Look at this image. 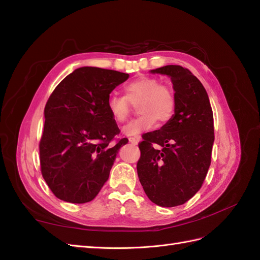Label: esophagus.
<instances>
[{"mask_svg":"<svg viewBox=\"0 0 260 260\" xmlns=\"http://www.w3.org/2000/svg\"><path fill=\"white\" fill-rule=\"evenodd\" d=\"M140 140H141V137H140V136H134V137H129V138H128L129 143L134 144V145H137V143L140 142Z\"/></svg>","mask_w":260,"mask_h":260,"instance_id":"esophagus-1","label":"esophagus"}]
</instances>
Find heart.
<instances>
[{
    "instance_id": "heart-1",
    "label": "heart",
    "mask_w": 260,
    "mask_h": 260,
    "mask_svg": "<svg viewBox=\"0 0 260 260\" xmlns=\"http://www.w3.org/2000/svg\"><path fill=\"white\" fill-rule=\"evenodd\" d=\"M140 117L124 128L126 135H137L154 127L156 120L165 124L173 118L176 111L175 93L166 84L155 77L143 76L124 86V96L111 94L107 99V108L117 123H125L137 106Z\"/></svg>"
}]
</instances>
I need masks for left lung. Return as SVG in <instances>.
I'll list each match as a JSON object with an SVG mask.
<instances>
[{
    "label": "left lung",
    "instance_id": "obj_1",
    "mask_svg": "<svg viewBox=\"0 0 260 260\" xmlns=\"http://www.w3.org/2000/svg\"><path fill=\"white\" fill-rule=\"evenodd\" d=\"M152 72L171 77L176 111L160 129L142 136L137 174L150 201L175 207L189 201L206 178L215 140L214 116L206 89L189 70L166 65Z\"/></svg>",
    "mask_w": 260,
    "mask_h": 260
}]
</instances>
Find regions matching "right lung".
<instances>
[{"mask_svg":"<svg viewBox=\"0 0 260 260\" xmlns=\"http://www.w3.org/2000/svg\"><path fill=\"white\" fill-rule=\"evenodd\" d=\"M127 78L122 72L80 68L48 98L40 164L42 176L57 198L73 204L90 202L108 179L118 149L128 140L116 138L120 131L107 99Z\"/></svg>","mask_w":260,"mask_h":260,"instance_id":"add662e5","label":"right lung"}]
</instances>
